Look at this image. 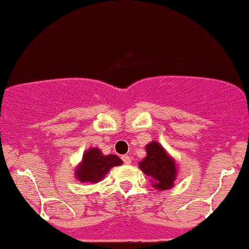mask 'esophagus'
I'll return each mask as SVG.
<instances>
[{
    "label": "esophagus",
    "instance_id": "34e87169",
    "mask_svg": "<svg viewBox=\"0 0 249 249\" xmlns=\"http://www.w3.org/2000/svg\"><path fill=\"white\" fill-rule=\"evenodd\" d=\"M122 160H124V164H130V163H131L130 157L128 156V155H124V156H122Z\"/></svg>",
    "mask_w": 249,
    "mask_h": 249
}]
</instances>
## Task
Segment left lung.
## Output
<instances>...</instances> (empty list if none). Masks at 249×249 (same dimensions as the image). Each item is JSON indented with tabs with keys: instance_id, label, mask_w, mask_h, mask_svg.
Here are the masks:
<instances>
[{
	"instance_id": "left-lung-1",
	"label": "left lung",
	"mask_w": 249,
	"mask_h": 249,
	"mask_svg": "<svg viewBox=\"0 0 249 249\" xmlns=\"http://www.w3.org/2000/svg\"><path fill=\"white\" fill-rule=\"evenodd\" d=\"M147 156L139 163L140 169L150 177L155 189L168 190L174 186L177 177V166L175 160L169 156L159 142H150L145 145Z\"/></svg>"
}]
</instances>
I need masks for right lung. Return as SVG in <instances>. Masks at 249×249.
<instances>
[{
    "instance_id": "obj_1",
    "label": "right lung",
    "mask_w": 249,
    "mask_h": 249,
    "mask_svg": "<svg viewBox=\"0 0 249 249\" xmlns=\"http://www.w3.org/2000/svg\"><path fill=\"white\" fill-rule=\"evenodd\" d=\"M122 164L116 155H102L98 148H89L83 155V160L75 169V177L79 182L98 183L113 168Z\"/></svg>"
}]
</instances>
